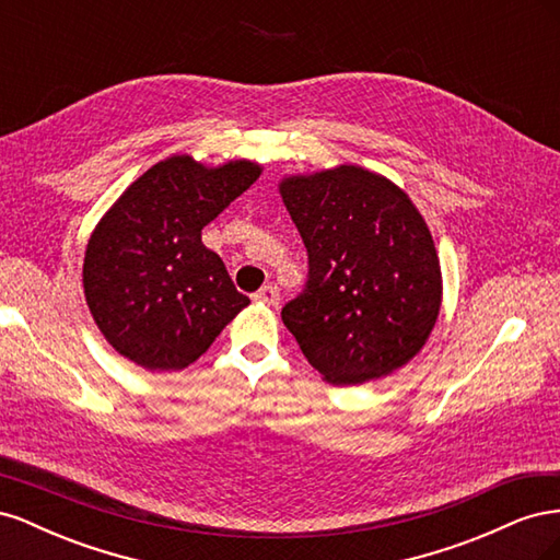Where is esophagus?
<instances>
[{
  "mask_svg": "<svg viewBox=\"0 0 560 560\" xmlns=\"http://www.w3.org/2000/svg\"><path fill=\"white\" fill-rule=\"evenodd\" d=\"M254 301H259V303H264V306H270V308H276L278 303H280V294H278V287L276 284H266V287H261V290L254 294Z\"/></svg>",
  "mask_w": 560,
  "mask_h": 560,
  "instance_id": "1",
  "label": "esophagus"
}]
</instances>
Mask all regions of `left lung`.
I'll use <instances>...</instances> for the list:
<instances>
[{"label": "left lung", "mask_w": 560, "mask_h": 560, "mask_svg": "<svg viewBox=\"0 0 560 560\" xmlns=\"http://www.w3.org/2000/svg\"><path fill=\"white\" fill-rule=\"evenodd\" d=\"M278 191L311 264L282 322L311 366L331 385H362L409 364L444 299L434 238L409 194L352 163L284 175Z\"/></svg>", "instance_id": "8db88e82"}]
</instances>
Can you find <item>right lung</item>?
I'll return each instance as SVG.
<instances>
[{
  "label": "right lung",
  "instance_id": "1",
  "mask_svg": "<svg viewBox=\"0 0 560 560\" xmlns=\"http://www.w3.org/2000/svg\"><path fill=\"white\" fill-rule=\"evenodd\" d=\"M261 171L249 159L206 165L175 154L112 202L81 276L95 325L121 358L147 371L186 369L249 306L200 235Z\"/></svg>",
  "mask_w": 560,
  "mask_h": 560
}]
</instances>
